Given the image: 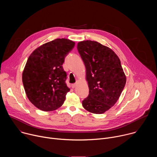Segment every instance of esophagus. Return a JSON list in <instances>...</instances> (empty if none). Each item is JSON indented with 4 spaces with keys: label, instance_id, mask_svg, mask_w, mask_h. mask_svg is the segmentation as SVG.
<instances>
[{
    "label": "esophagus",
    "instance_id": "esophagus-1",
    "mask_svg": "<svg viewBox=\"0 0 157 157\" xmlns=\"http://www.w3.org/2000/svg\"><path fill=\"white\" fill-rule=\"evenodd\" d=\"M76 85H77V83H76H76H74V84H71L72 88H75V87L76 86Z\"/></svg>",
    "mask_w": 157,
    "mask_h": 157
}]
</instances>
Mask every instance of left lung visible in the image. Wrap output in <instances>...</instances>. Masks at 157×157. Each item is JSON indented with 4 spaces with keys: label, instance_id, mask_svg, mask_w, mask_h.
Returning <instances> with one entry per match:
<instances>
[{
    "label": "left lung",
    "instance_id": "left-lung-1",
    "mask_svg": "<svg viewBox=\"0 0 157 157\" xmlns=\"http://www.w3.org/2000/svg\"><path fill=\"white\" fill-rule=\"evenodd\" d=\"M77 48L89 89L82 106L89 113L103 114L116 103L126 83L121 61L113 50L95 41H80Z\"/></svg>",
    "mask_w": 157,
    "mask_h": 157
}]
</instances>
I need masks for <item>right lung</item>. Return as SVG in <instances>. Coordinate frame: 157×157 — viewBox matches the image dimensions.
<instances>
[{
  "label": "right lung",
  "instance_id": "obj_1",
  "mask_svg": "<svg viewBox=\"0 0 157 157\" xmlns=\"http://www.w3.org/2000/svg\"><path fill=\"white\" fill-rule=\"evenodd\" d=\"M75 43L57 38L35 49L22 73V82L29 101L38 109L52 111L60 107L70 88L62 64Z\"/></svg>",
  "mask_w": 157,
  "mask_h": 157
}]
</instances>
